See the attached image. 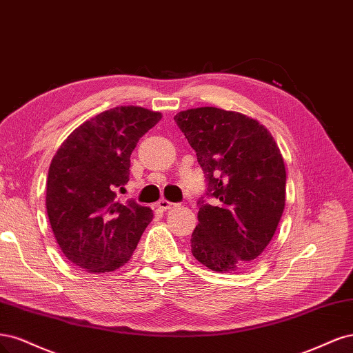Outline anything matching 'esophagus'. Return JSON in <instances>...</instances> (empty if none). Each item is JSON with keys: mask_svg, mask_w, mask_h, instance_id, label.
<instances>
[{"mask_svg": "<svg viewBox=\"0 0 353 353\" xmlns=\"http://www.w3.org/2000/svg\"><path fill=\"white\" fill-rule=\"evenodd\" d=\"M157 207H158V210L167 211V210H172V208L177 207V203H174V202H170V201H167V199H160V201L157 202Z\"/></svg>", "mask_w": 353, "mask_h": 353, "instance_id": "esophagus-1", "label": "esophagus"}]
</instances>
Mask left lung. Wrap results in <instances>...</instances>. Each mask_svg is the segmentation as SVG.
<instances>
[{
    "instance_id": "obj_1",
    "label": "left lung",
    "mask_w": 353,
    "mask_h": 353,
    "mask_svg": "<svg viewBox=\"0 0 353 353\" xmlns=\"http://www.w3.org/2000/svg\"><path fill=\"white\" fill-rule=\"evenodd\" d=\"M174 121L207 180L190 239L193 256L220 272L251 264L284 210L286 168L276 141L256 120L215 107L180 111Z\"/></svg>"
}]
</instances>
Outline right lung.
<instances>
[{"instance_id":"1","label":"right lung","mask_w":353,"mask_h":353,"mask_svg":"<svg viewBox=\"0 0 353 353\" xmlns=\"http://www.w3.org/2000/svg\"><path fill=\"white\" fill-rule=\"evenodd\" d=\"M161 120L142 107H116L85 121L54 155L47 180V212L64 256L86 271L124 265L154 214L134 199L120 201L130 155Z\"/></svg>"}]
</instances>
